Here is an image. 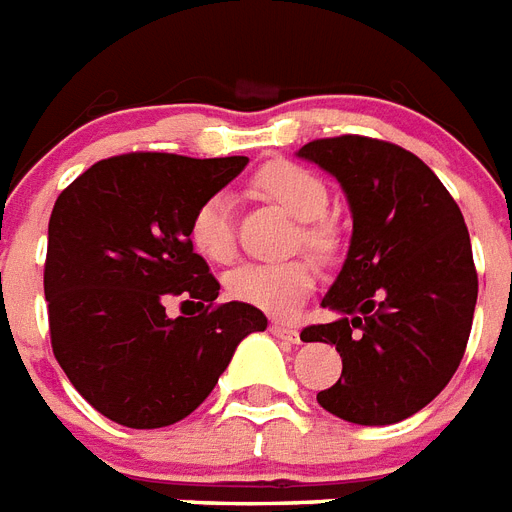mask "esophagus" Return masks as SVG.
<instances>
[{"label":"esophagus","instance_id":"34e87169","mask_svg":"<svg viewBox=\"0 0 512 512\" xmlns=\"http://www.w3.org/2000/svg\"><path fill=\"white\" fill-rule=\"evenodd\" d=\"M269 333L277 335V338H282V341H288V343L301 341V333H298L296 327L285 325V322H272V325H269Z\"/></svg>","mask_w":512,"mask_h":512}]
</instances>
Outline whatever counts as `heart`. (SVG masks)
<instances>
[{"mask_svg":"<svg viewBox=\"0 0 512 512\" xmlns=\"http://www.w3.org/2000/svg\"><path fill=\"white\" fill-rule=\"evenodd\" d=\"M253 185L261 195L277 200L290 216L301 219L298 235L304 248L327 259L335 248L333 230L322 222L330 195L317 174L290 161L267 163L256 174ZM190 245L203 259L224 264L235 253V224H232V198L216 190L200 200L187 224ZM227 293L235 301L256 306L261 312L285 317L296 312L317 285V269L309 259L285 261H245L224 280Z\"/></svg>","mask_w":512,"mask_h":512,"instance_id":"1","label":"heart"}]
</instances>
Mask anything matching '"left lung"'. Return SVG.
<instances>
[{"instance_id":"8db88e82","label":"left lung","mask_w":512,"mask_h":512,"mask_svg":"<svg viewBox=\"0 0 512 512\" xmlns=\"http://www.w3.org/2000/svg\"><path fill=\"white\" fill-rule=\"evenodd\" d=\"M341 182L354 232L322 306L341 314L309 325L343 359L317 394L335 418L391 425L433 402L468 346L478 275L460 206L418 155L359 134L298 150Z\"/></svg>"}]
</instances>
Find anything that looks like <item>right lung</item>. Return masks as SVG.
I'll use <instances>...</instances> for the list:
<instances>
[{"label":"right lung","instance_id":"right-lung-1","mask_svg":"<svg viewBox=\"0 0 512 512\" xmlns=\"http://www.w3.org/2000/svg\"><path fill=\"white\" fill-rule=\"evenodd\" d=\"M245 163V155H113L55 200L44 261L52 351L73 388L113 423L163 428L187 418L237 343L267 330L256 306L216 304L219 282L187 235L195 206ZM171 297L183 298L182 318L165 314Z\"/></svg>","mask_w":512,"mask_h":512}]
</instances>
